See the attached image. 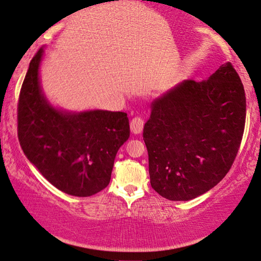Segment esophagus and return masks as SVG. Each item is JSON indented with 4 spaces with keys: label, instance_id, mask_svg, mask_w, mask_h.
Masks as SVG:
<instances>
[{
    "label": "esophagus",
    "instance_id": "obj_1",
    "mask_svg": "<svg viewBox=\"0 0 261 261\" xmlns=\"http://www.w3.org/2000/svg\"><path fill=\"white\" fill-rule=\"evenodd\" d=\"M143 126H144V120H143L141 117H135V118L131 119L130 129L134 134H141Z\"/></svg>",
    "mask_w": 261,
    "mask_h": 261
}]
</instances>
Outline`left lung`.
I'll return each instance as SVG.
<instances>
[{"label":"left lung","instance_id":"1","mask_svg":"<svg viewBox=\"0 0 261 261\" xmlns=\"http://www.w3.org/2000/svg\"><path fill=\"white\" fill-rule=\"evenodd\" d=\"M245 120L244 85L230 62L156 98L143 130L152 188L189 201L215 187L236 160Z\"/></svg>","mask_w":261,"mask_h":261}]
</instances>
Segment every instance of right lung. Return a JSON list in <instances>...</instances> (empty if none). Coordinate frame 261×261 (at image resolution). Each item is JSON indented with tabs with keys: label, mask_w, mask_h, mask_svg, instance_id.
I'll return each instance as SVG.
<instances>
[{
	"label": "right lung",
	"mask_w": 261,
	"mask_h": 261,
	"mask_svg": "<svg viewBox=\"0 0 261 261\" xmlns=\"http://www.w3.org/2000/svg\"><path fill=\"white\" fill-rule=\"evenodd\" d=\"M40 48L32 59L17 104L22 150L47 181L68 195L92 196L108 187L117 151L130 136L125 112H68L47 100L40 85Z\"/></svg>",
	"instance_id": "right-lung-1"
}]
</instances>
